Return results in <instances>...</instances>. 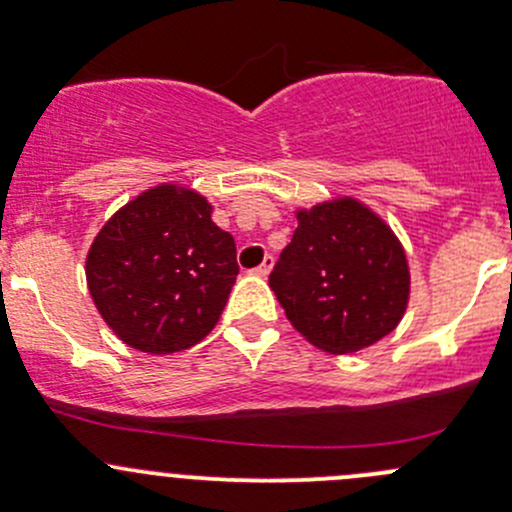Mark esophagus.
Masks as SVG:
<instances>
[{
	"label": "esophagus",
	"instance_id": "esophagus-1",
	"mask_svg": "<svg viewBox=\"0 0 512 512\" xmlns=\"http://www.w3.org/2000/svg\"><path fill=\"white\" fill-rule=\"evenodd\" d=\"M270 270H272V257H265V260H262L260 265L255 267V270H252V275L267 277V275H270Z\"/></svg>",
	"mask_w": 512,
	"mask_h": 512
}]
</instances>
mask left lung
I'll return each mask as SVG.
<instances>
[{"mask_svg":"<svg viewBox=\"0 0 512 512\" xmlns=\"http://www.w3.org/2000/svg\"><path fill=\"white\" fill-rule=\"evenodd\" d=\"M270 287L307 342L349 354L394 332L409 302L404 247L352 198L299 210Z\"/></svg>","mask_w":512,"mask_h":512,"instance_id":"1","label":"left lung"}]
</instances>
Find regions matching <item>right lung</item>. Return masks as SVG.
<instances>
[{"label":"right lung","instance_id":"1","mask_svg":"<svg viewBox=\"0 0 512 512\" xmlns=\"http://www.w3.org/2000/svg\"><path fill=\"white\" fill-rule=\"evenodd\" d=\"M208 200L158 185L118 210L86 260L96 309L128 347L173 354L208 337L240 272Z\"/></svg>","mask_w":512,"mask_h":512}]
</instances>
